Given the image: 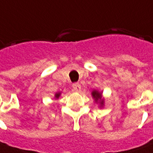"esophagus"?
<instances>
[{
	"label": "esophagus",
	"mask_w": 153,
	"mask_h": 153,
	"mask_svg": "<svg viewBox=\"0 0 153 153\" xmlns=\"http://www.w3.org/2000/svg\"><path fill=\"white\" fill-rule=\"evenodd\" d=\"M72 87H73V90L75 91H77V92H79L81 91V89H82V87H81V85L79 83H74V84H72Z\"/></svg>",
	"instance_id": "1"
}]
</instances>
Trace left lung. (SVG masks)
<instances>
[{
    "mask_svg": "<svg viewBox=\"0 0 153 153\" xmlns=\"http://www.w3.org/2000/svg\"><path fill=\"white\" fill-rule=\"evenodd\" d=\"M91 96H92V98L94 99L95 102L99 104L100 108L104 107L105 98L102 97V91H99L97 90H93L91 91Z\"/></svg>",
    "mask_w": 153,
    "mask_h": 153,
    "instance_id": "8db88e82",
    "label": "left lung"
}]
</instances>
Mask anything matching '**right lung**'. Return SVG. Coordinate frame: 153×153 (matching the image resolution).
<instances>
[{"label": "right lung", "mask_w": 153, "mask_h": 153, "mask_svg": "<svg viewBox=\"0 0 153 153\" xmlns=\"http://www.w3.org/2000/svg\"><path fill=\"white\" fill-rule=\"evenodd\" d=\"M61 95H62V92H56V93H55V99H56V100H57V99L59 98V97H60V96H61Z\"/></svg>", "instance_id": "add662e5"}]
</instances>
